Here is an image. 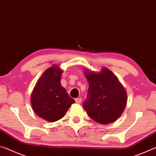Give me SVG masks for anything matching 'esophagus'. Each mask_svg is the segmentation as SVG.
Listing matches in <instances>:
<instances>
[{"label":"esophagus","instance_id":"1","mask_svg":"<svg viewBox=\"0 0 156 156\" xmlns=\"http://www.w3.org/2000/svg\"><path fill=\"white\" fill-rule=\"evenodd\" d=\"M75 101H76V103L80 104V102H81L82 100H81V98H76V99H75Z\"/></svg>","mask_w":156,"mask_h":156}]
</instances>
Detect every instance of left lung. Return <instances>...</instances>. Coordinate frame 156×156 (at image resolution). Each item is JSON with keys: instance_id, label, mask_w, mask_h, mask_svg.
Instances as JSON below:
<instances>
[{"instance_id": "8db88e82", "label": "left lung", "mask_w": 156, "mask_h": 156, "mask_svg": "<svg viewBox=\"0 0 156 156\" xmlns=\"http://www.w3.org/2000/svg\"><path fill=\"white\" fill-rule=\"evenodd\" d=\"M89 83L83 108L96 122L107 125L118 119L125 110L127 96L125 89L110 70L84 73Z\"/></svg>"}]
</instances>
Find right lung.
<instances>
[{"mask_svg": "<svg viewBox=\"0 0 156 156\" xmlns=\"http://www.w3.org/2000/svg\"><path fill=\"white\" fill-rule=\"evenodd\" d=\"M62 73L57 66L47 69L31 94V106L34 112L50 122L61 119L75 102L60 84Z\"/></svg>", "mask_w": 156, "mask_h": 156, "instance_id": "1", "label": "right lung"}]
</instances>
